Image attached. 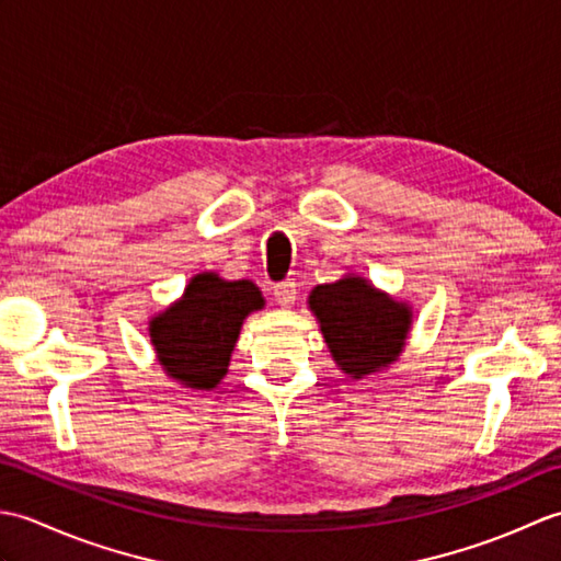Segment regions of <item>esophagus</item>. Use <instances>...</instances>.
Here are the masks:
<instances>
[{
    "label": "esophagus",
    "mask_w": 561,
    "mask_h": 561,
    "mask_svg": "<svg viewBox=\"0 0 561 561\" xmlns=\"http://www.w3.org/2000/svg\"><path fill=\"white\" fill-rule=\"evenodd\" d=\"M272 294L282 308H289L296 301V284L294 282H277L272 287Z\"/></svg>",
    "instance_id": "34e87169"
}]
</instances>
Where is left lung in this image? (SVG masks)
I'll use <instances>...</instances> for the list:
<instances>
[{"label":"left lung","mask_w":561,"mask_h":561,"mask_svg":"<svg viewBox=\"0 0 561 561\" xmlns=\"http://www.w3.org/2000/svg\"><path fill=\"white\" fill-rule=\"evenodd\" d=\"M308 304L344 374L362 378L400 356L412 323L410 308L376 291L366 279L344 277L320 284Z\"/></svg>","instance_id":"8db88e82"}]
</instances>
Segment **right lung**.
Wrapping results in <instances>:
<instances>
[{"label":"right lung","mask_w":561,"mask_h":561,"mask_svg":"<svg viewBox=\"0 0 561 561\" xmlns=\"http://www.w3.org/2000/svg\"><path fill=\"white\" fill-rule=\"evenodd\" d=\"M262 306L253 282L197 274L183 299L151 320L149 335L163 371L190 388H214L229 368L243 318Z\"/></svg>","instance_id":"obj_1"}]
</instances>
